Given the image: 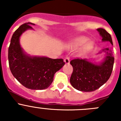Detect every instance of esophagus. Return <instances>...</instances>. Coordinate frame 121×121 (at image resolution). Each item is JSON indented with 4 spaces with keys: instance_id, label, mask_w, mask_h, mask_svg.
<instances>
[{
    "instance_id": "34e87169",
    "label": "esophagus",
    "mask_w": 121,
    "mask_h": 121,
    "mask_svg": "<svg viewBox=\"0 0 121 121\" xmlns=\"http://www.w3.org/2000/svg\"><path fill=\"white\" fill-rule=\"evenodd\" d=\"M64 61H65V64H69V63H70V57H69L68 56H67L65 57V59H64Z\"/></svg>"
}]
</instances>
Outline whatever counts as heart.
Returning <instances> with one entry per match:
<instances>
[{"label":"heart","mask_w":121,"mask_h":121,"mask_svg":"<svg viewBox=\"0 0 121 121\" xmlns=\"http://www.w3.org/2000/svg\"><path fill=\"white\" fill-rule=\"evenodd\" d=\"M88 39L86 38L85 37H80L77 38L75 40L74 42V45L75 47H79V46H81L82 45H83L84 43H85L86 41H87ZM91 45V43L88 42H86L85 45L83 47V50H86L87 49H88L90 48Z\"/></svg>","instance_id":"obj_1"}]
</instances>
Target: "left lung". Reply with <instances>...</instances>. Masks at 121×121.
Returning a JSON list of instances; mask_svg holds the SVG:
<instances>
[{
    "mask_svg": "<svg viewBox=\"0 0 121 121\" xmlns=\"http://www.w3.org/2000/svg\"><path fill=\"white\" fill-rule=\"evenodd\" d=\"M97 30L102 37L103 41H109L113 45L111 35L103 28ZM105 49L107 56L100 65H96L85 59H74L70 64L73 70L70 78V83L74 88L81 91L91 92L100 88L108 80L112 74L114 64V57Z\"/></svg>",
    "mask_w": 121,
    "mask_h": 121,
    "instance_id": "1",
    "label": "left lung"
}]
</instances>
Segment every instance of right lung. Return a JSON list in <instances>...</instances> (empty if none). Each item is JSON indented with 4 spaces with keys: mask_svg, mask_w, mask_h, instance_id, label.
Returning a JSON list of instances; mask_svg holds the SVG:
<instances>
[{
    "mask_svg": "<svg viewBox=\"0 0 121 121\" xmlns=\"http://www.w3.org/2000/svg\"><path fill=\"white\" fill-rule=\"evenodd\" d=\"M28 22L15 31L8 48V62L11 73L22 85L31 90L47 88L53 81L54 74L65 65L62 59L31 57L23 53L19 43L22 33L32 29Z\"/></svg>",
    "mask_w": 121,
    "mask_h": 121,
    "instance_id": "add662e5",
    "label": "right lung"
}]
</instances>
